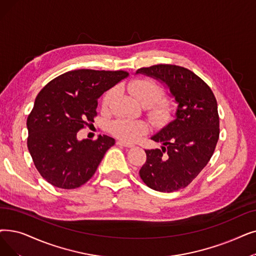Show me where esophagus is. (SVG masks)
I'll return each mask as SVG.
<instances>
[{
  "mask_svg": "<svg viewBox=\"0 0 256 256\" xmlns=\"http://www.w3.org/2000/svg\"><path fill=\"white\" fill-rule=\"evenodd\" d=\"M117 146H122V148H134V146H132V144H130V143H126V142H124V141H117Z\"/></svg>",
  "mask_w": 256,
  "mask_h": 256,
  "instance_id": "esophagus-1",
  "label": "esophagus"
}]
</instances>
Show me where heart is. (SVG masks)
Listing matches in <instances>:
<instances>
[{
  "label": "heart",
  "instance_id": "1",
  "mask_svg": "<svg viewBox=\"0 0 256 256\" xmlns=\"http://www.w3.org/2000/svg\"><path fill=\"white\" fill-rule=\"evenodd\" d=\"M128 90L143 106H148L150 116L157 124H166L172 119L174 108L168 100H158L162 95V88L152 80L138 78L128 84ZM116 96V88L108 90L102 99V108H108ZM113 134L124 141H135L148 132L143 121L117 119L110 126Z\"/></svg>",
  "mask_w": 256,
  "mask_h": 256
}]
</instances>
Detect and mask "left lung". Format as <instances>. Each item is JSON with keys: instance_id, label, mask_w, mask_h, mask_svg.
<instances>
[{"instance_id": "8db88e82", "label": "left lung", "mask_w": 256, "mask_h": 256, "mask_svg": "<svg viewBox=\"0 0 256 256\" xmlns=\"http://www.w3.org/2000/svg\"><path fill=\"white\" fill-rule=\"evenodd\" d=\"M136 74L163 84L178 104L174 120L150 137L162 146L146 150L148 159L139 174L154 190L176 192L201 172L214 152L220 135L216 99L198 75L183 66L156 64Z\"/></svg>"}]
</instances>
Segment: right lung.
<instances>
[{
    "instance_id": "1",
    "label": "right lung",
    "mask_w": 256,
    "mask_h": 256,
    "mask_svg": "<svg viewBox=\"0 0 256 256\" xmlns=\"http://www.w3.org/2000/svg\"><path fill=\"white\" fill-rule=\"evenodd\" d=\"M128 76L124 71L66 72L38 93L27 119V146L40 176L55 187L73 190L91 179L115 139H77L94 121L98 98Z\"/></svg>"
}]
</instances>
